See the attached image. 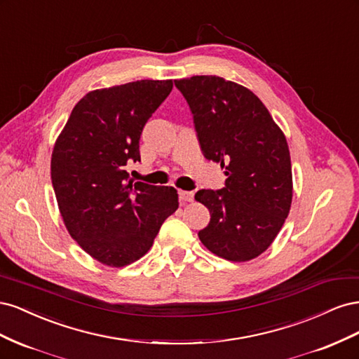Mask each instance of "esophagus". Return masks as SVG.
I'll return each mask as SVG.
<instances>
[{"instance_id":"obj_1","label":"esophagus","mask_w":359,"mask_h":359,"mask_svg":"<svg viewBox=\"0 0 359 359\" xmlns=\"http://www.w3.org/2000/svg\"><path fill=\"white\" fill-rule=\"evenodd\" d=\"M178 196L181 202H191L194 194L191 191H184V190H178Z\"/></svg>"}]
</instances>
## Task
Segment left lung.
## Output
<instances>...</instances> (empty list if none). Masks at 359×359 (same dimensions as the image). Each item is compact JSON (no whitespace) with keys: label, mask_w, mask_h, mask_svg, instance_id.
<instances>
[{"label":"left lung","mask_w":359,"mask_h":359,"mask_svg":"<svg viewBox=\"0 0 359 359\" xmlns=\"http://www.w3.org/2000/svg\"><path fill=\"white\" fill-rule=\"evenodd\" d=\"M193 115L206 160L220 163L226 186L199 190L211 220L199 240L214 255L245 262L262 255L280 232L292 203L286 137L265 104L243 85L219 76L175 81Z\"/></svg>","instance_id":"1"}]
</instances>
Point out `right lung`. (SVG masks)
<instances>
[{
  "label": "right lung",
  "instance_id": "1",
  "mask_svg": "<svg viewBox=\"0 0 359 359\" xmlns=\"http://www.w3.org/2000/svg\"><path fill=\"white\" fill-rule=\"evenodd\" d=\"M172 81H136L86 94L73 107L50 160L52 186L69 233L109 266L142 257L178 208L173 187L130 180L139 139Z\"/></svg>",
  "mask_w": 359,
  "mask_h": 359
}]
</instances>
